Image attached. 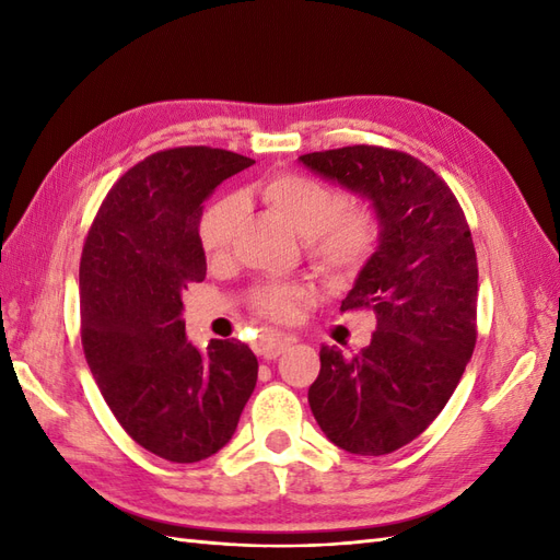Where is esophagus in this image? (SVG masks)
<instances>
[{
    "mask_svg": "<svg viewBox=\"0 0 560 560\" xmlns=\"http://www.w3.org/2000/svg\"><path fill=\"white\" fill-rule=\"evenodd\" d=\"M292 338L290 336H282V334H268L261 338L259 343V352L264 354V360H276L280 354L290 348Z\"/></svg>",
    "mask_w": 560,
    "mask_h": 560,
    "instance_id": "1",
    "label": "esophagus"
}]
</instances>
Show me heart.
Masks as SVG:
<instances>
[{
    "instance_id": "b5f03b06",
    "label": "heart",
    "mask_w": 560,
    "mask_h": 560,
    "mask_svg": "<svg viewBox=\"0 0 560 560\" xmlns=\"http://www.w3.org/2000/svg\"><path fill=\"white\" fill-rule=\"evenodd\" d=\"M259 196L290 224L303 241L313 266L327 278H348L371 259L381 241V219L364 202L350 206L346 194L319 179L282 173L259 184ZM243 206L235 196L217 198L202 212L198 241L208 261H222L241 224ZM303 296L299 287L264 284L252 301L264 315L284 319Z\"/></svg>"
}]
</instances>
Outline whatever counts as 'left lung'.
I'll use <instances>...</instances> for the list:
<instances>
[{
    "instance_id": "1",
    "label": "left lung",
    "mask_w": 560,
    "mask_h": 560,
    "mask_svg": "<svg viewBox=\"0 0 560 560\" xmlns=\"http://www.w3.org/2000/svg\"><path fill=\"white\" fill-rule=\"evenodd\" d=\"M299 163L381 219L378 247L341 301V311H374L376 331L354 358L322 346L311 411L338 448L393 453L442 413L477 343L471 233L448 184L404 151L354 144Z\"/></svg>"
}]
</instances>
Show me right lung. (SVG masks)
I'll return each instance as SVG.
<instances>
[{
	"instance_id": "obj_1",
	"label": "right lung",
	"mask_w": 560,
	"mask_h": 560,
	"mask_svg": "<svg viewBox=\"0 0 560 560\" xmlns=\"http://www.w3.org/2000/svg\"><path fill=\"white\" fill-rule=\"evenodd\" d=\"M254 161L233 151H159L118 179L81 254V343L121 428L149 453L198 463L224 448L259 362L241 341L208 350L184 334L182 294L206 280L202 202Z\"/></svg>"
}]
</instances>
